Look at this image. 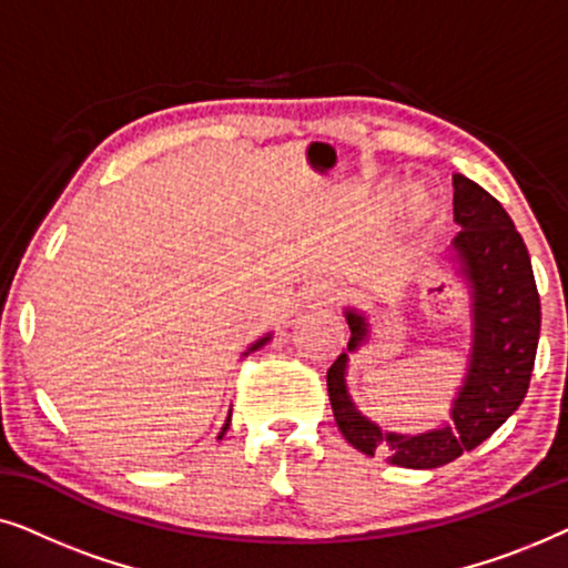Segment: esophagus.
I'll list each match as a JSON object with an SVG mask.
<instances>
[{
    "label": "esophagus",
    "instance_id": "34e87169",
    "mask_svg": "<svg viewBox=\"0 0 568 568\" xmlns=\"http://www.w3.org/2000/svg\"><path fill=\"white\" fill-rule=\"evenodd\" d=\"M338 297H341V290L333 282H321L310 290V300H313V305H321V307L336 305Z\"/></svg>",
    "mask_w": 568,
    "mask_h": 568
}]
</instances>
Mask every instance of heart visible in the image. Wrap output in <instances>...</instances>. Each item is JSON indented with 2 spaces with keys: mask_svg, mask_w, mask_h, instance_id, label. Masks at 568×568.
<instances>
[{
  "mask_svg": "<svg viewBox=\"0 0 568 568\" xmlns=\"http://www.w3.org/2000/svg\"><path fill=\"white\" fill-rule=\"evenodd\" d=\"M429 204H426V201H416L414 204V209H410V216H414L416 222H422V220H426V216H429Z\"/></svg>",
  "mask_w": 568,
  "mask_h": 568,
  "instance_id": "1",
  "label": "heart"
}]
</instances>
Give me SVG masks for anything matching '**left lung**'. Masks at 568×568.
Listing matches in <instances>:
<instances>
[{"instance_id": "1", "label": "left lung", "mask_w": 568, "mask_h": 568, "mask_svg": "<svg viewBox=\"0 0 568 568\" xmlns=\"http://www.w3.org/2000/svg\"><path fill=\"white\" fill-rule=\"evenodd\" d=\"M453 183L455 222L463 227L455 237V255L468 278L476 321L468 379L455 400L453 424L418 437L383 434L348 400L346 354L325 375L333 418L348 445L369 457L385 453L400 468H439L491 437L525 400L538 352L540 294L523 235L478 183L465 175H455ZM346 321L352 328L348 352H354L367 336V323L354 310Z\"/></svg>"}]
</instances>
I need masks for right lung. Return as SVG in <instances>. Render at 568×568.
Returning a JSON list of instances; mask_svg holds the SVG:
<instances>
[{
  "label": "right lung",
  "instance_id": "right-lung-1",
  "mask_svg": "<svg viewBox=\"0 0 568 568\" xmlns=\"http://www.w3.org/2000/svg\"><path fill=\"white\" fill-rule=\"evenodd\" d=\"M266 341H268V338H261V341H258V344H255L253 348H258V346H263V344H266ZM253 348H251V352H253ZM227 426H230V418H227V424H224V429H222V434H224V432H227Z\"/></svg>",
  "mask_w": 568,
  "mask_h": 568
}]
</instances>
